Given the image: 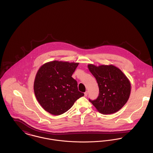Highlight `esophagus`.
Instances as JSON below:
<instances>
[{"instance_id": "1", "label": "esophagus", "mask_w": 153, "mask_h": 153, "mask_svg": "<svg viewBox=\"0 0 153 153\" xmlns=\"http://www.w3.org/2000/svg\"><path fill=\"white\" fill-rule=\"evenodd\" d=\"M84 95L85 97H87L88 95V91H86L85 93H84Z\"/></svg>"}]
</instances>
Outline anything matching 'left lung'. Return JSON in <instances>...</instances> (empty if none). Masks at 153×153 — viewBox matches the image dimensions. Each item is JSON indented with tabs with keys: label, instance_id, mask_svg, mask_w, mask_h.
Returning <instances> with one entry per match:
<instances>
[{
	"label": "left lung",
	"instance_id": "obj_1",
	"mask_svg": "<svg viewBox=\"0 0 153 153\" xmlns=\"http://www.w3.org/2000/svg\"><path fill=\"white\" fill-rule=\"evenodd\" d=\"M95 78L99 95L95 100H89L102 114H113L121 109L127 102L131 92V84L124 73L115 66L88 65Z\"/></svg>",
	"mask_w": 153,
	"mask_h": 153
}]
</instances>
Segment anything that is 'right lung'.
I'll return each instance as SVG.
<instances>
[{
	"label": "right lung",
	"instance_id": "right-lung-1",
	"mask_svg": "<svg viewBox=\"0 0 153 153\" xmlns=\"http://www.w3.org/2000/svg\"><path fill=\"white\" fill-rule=\"evenodd\" d=\"M78 64L54 61L39 69L33 88L38 101L45 111L52 115H61L84 95L78 91L77 81L72 77Z\"/></svg>",
	"mask_w": 153,
	"mask_h": 153
}]
</instances>
